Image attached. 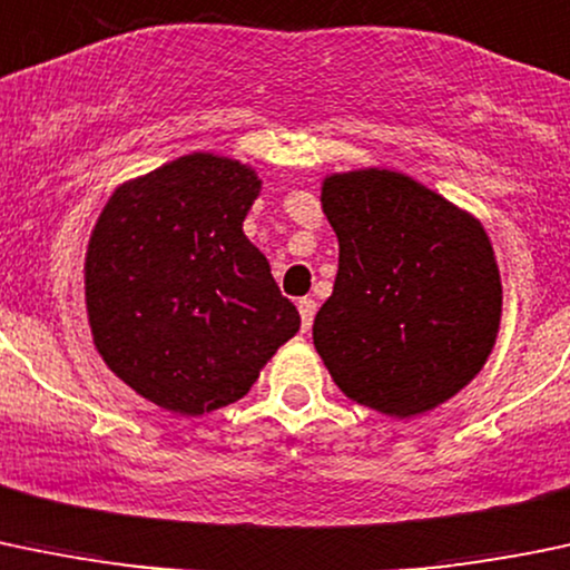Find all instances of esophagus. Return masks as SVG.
<instances>
[{
    "mask_svg": "<svg viewBox=\"0 0 570 570\" xmlns=\"http://www.w3.org/2000/svg\"><path fill=\"white\" fill-rule=\"evenodd\" d=\"M315 309H318V304H315V298H309V296L298 298V315H302V328H304V332H307V328L313 326Z\"/></svg>",
    "mask_w": 570,
    "mask_h": 570,
    "instance_id": "34e87169",
    "label": "esophagus"
}]
</instances>
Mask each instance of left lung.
<instances>
[{
  "label": "left lung",
  "instance_id": "left-lung-1",
  "mask_svg": "<svg viewBox=\"0 0 570 570\" xmlns=\"http://www.w3.org/2000/svg\"><path fill=\"white\" fill-rule=\"evenodd\" d=\"M321 203L340 266L313 343L334 384L392 416L453 397L500 328V268L480 222L390 169L332 175Z\"/></svg>",
  "mask_w": 570,
  "mask_h": 570
}]
</instances>
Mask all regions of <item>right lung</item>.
Returning a JSON list of instances; mask_svg holds the SVG:
<instances>
[{
  "mask_svg": "<svg viewBox=\"0 0 570 570\" xmlns=\"http://www.w3.org/2000/svg\"><path fill=\"white\" fill-rule=\"evenodd\" d=\"M257 191L244 164L191 154L120 186L98 216L85 266L92 340L167 412L244 397L302 324L242 230Z\"/></svg>",
  "mask_w": 570,
  "mask_h": 570,
  "instance_id": "add662e5",
  "label": "right lung"
}]
</instances>
